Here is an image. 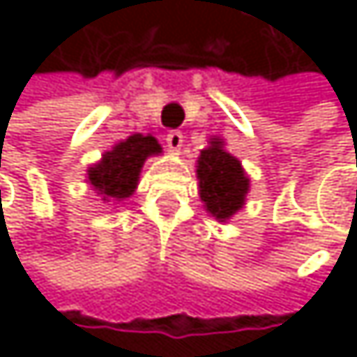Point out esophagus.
Listing matches in <instances>:
<instances>
[{
	"instance_id": "obj_1",
	"label": "esophagus",
	"mask_w": 357,
	"mask_h": 357,
	"mask_svg": "<svg viewBox=\"0 0 357 357\" xmlns=\"http://www.w3.org/2000/svg\"><path fill=\"white\" fill-rule=\"evenodd\" d=\"M167 147H169V152L171 154H177L182 149V143H184V135L180 132V130H171L169 135H167Z\"/></svg>"
}]
</instances>
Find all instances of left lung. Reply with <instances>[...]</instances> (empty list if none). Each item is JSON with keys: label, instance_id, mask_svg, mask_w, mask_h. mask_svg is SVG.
Masks as SVG:
<instances>
[{"label": "left lung", "instance_id": "obj_1", "mask_svg": "<svg viewBox=\"0 0 357 357\" xmlns=\"http://www.w3.org/2000/svg\"><path fill=\"white\" fill-rule=\"evenodd\" d=\"M199 197L203 208L218 222L229 220L246 201L250 188L242 162L225 149V141L214 137L197 160Z\"/></svg>", "mask_w": 357, "mask_h": 357}]
</instances>
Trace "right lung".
I'll list each match as a JSON object with an SVG mask.
<instances>
[{"mask_svg": "<svg viewBox=\"0 0 357 357\" xmlns=\"http://www.w3.org/2000/svg\"><path fill=\"white\" fill-rule=\"evenodd\" d=\"M162 147L152 135H132L119 141L111 152L87 169V182L98 190L102 201H124L139 184V173L143 162L160 154Z\"/></svg>", "mask_w": 357, "mask_h": 357, "instance_id": "obj_1", "label": "right lung"}]
</instances>
